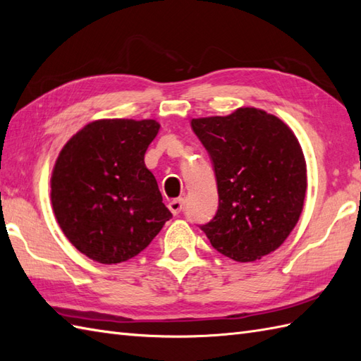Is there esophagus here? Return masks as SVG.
Wrapping results in <instances>:
<instances>
[{"instance_id": "34e87169", "label": "esophagus", "mask_w": 361, "mask_h": 361, "mask_svg": "<svg viewBox=\"0 0 361 361\" xmlns=\"http://www.w3.org/2000/svg\"><path fill=\"white\" fill-rule=\"evenodd\" d=\"M167 206L173 216H178V214L183 211V206H185V200H183V198H176V200L169 202Z\"/></svg>"}]
</instances>
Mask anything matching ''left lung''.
<instances>
[{
  "label": "left lung",
  "mask_w": 361,
  "mask_h": 361,
  "mask_svg": "<svg viewBox=\"0 0 361 361\" xmlns=\"http://www.w3.org/2000/svg\"><path fill=\"white\" fill-rule=\"evenodd\" d=\"M190 126L217 178L219 209L202 226L212 247L237 262L278 250L296 226L307 190V166L295 133L255 106L192 119Z\"/></svg>",
  "instance_id": "8db88e82"
}]
</instances>
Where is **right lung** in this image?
<instances>
[{"label":"right lung","mask_w":361,"mask_h":361,"mask_svg":"<svg viewBox=\"0 0 361 361\" xmlns=\"http://www.w3.org/2000/svg\"><path fill=\"white\" fill-rule=\"evenodd\" d=\"M153 119H99L60 150L51 175L59 226L99 264L135 257L172 217L144 155L158 135Z\"/></svg>","instance_id":"add662e5"}]
</instances>
